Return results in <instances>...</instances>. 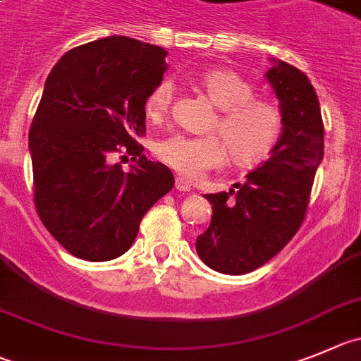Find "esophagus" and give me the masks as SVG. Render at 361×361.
Here are the masks:
<instances>
[{
    "label": "esophagus",
    "instance_id": "34e87169",
    "mask_svg": "<svg viewBox=\"0 0 361 361\" xmlns=\"http://www.w3.org/2000/svg\"><path fill=\"white\" fill-rule=\"evenodd\" d=\"M176 190L180 192H190V183L183 178H176Z\"/></svg>",
    "mask_w": 361,
    "mask_h": 361
}]
</instances>
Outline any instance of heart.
<instances>
[{
  "label": "heart",
  "instance_id": "heart-1",
  "mask_svg": "<svg viewBox=\"0 0 361 361\" xmlns=\"http://www.w3.org/2000/svg\"><path fill=\"white\" fill-rule=\"evenodd\" d=\"M197 85L219 109L208 137L171 135L154 146L158 160L180 176L196 180L228 160V143L235 164L252 167L274 153L283 131V117L272 101L255 96V85L231 69H210L197 78ZM174 83L164 78L146 99L149 119L161 121L171 110ZM227 142L224 143V140Z\"/></svg>",
  "mask_w": 361,
  "mask_h": 361
}]
</instances>
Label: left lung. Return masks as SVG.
<instances>
[{
	"label": "left lung",
	"instance_id": "left-lung-1",
	"mask_svg": "<svg viewBox=\"0 0 361 361\" xmlns=\"http://www.w3.org/2000/svg\"><path fill=\"white\" fill-rule=\"evenodd\" d=\"M267 80L279 99L283 133L267 161L235 190L207 194L212 222L196 240L201 260L240 276L267 264L292 240L308 210L324 154V124L315 89L298 67L278 60Z\"/></svg>",
	"mask_w": 361,
	"mask_h": 361
}]
</instances>
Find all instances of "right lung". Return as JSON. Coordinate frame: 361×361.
Returning a JSON list of instances; mask_svg holds the SVG:
<instances>
[{"mask_svg": "<svg viewBox=\"0 0 361 361\" xmlns=\"http://www.w3.org/2000/svg\"><path fill=\"white\" fill-rule=\"evenodd\" d=\"M165 55L130 37H104L69 49L46 80L28 135L33 203L76 258L121 257L144 214L173 188L169 167L147 160L135 140L146 133V99L164 78ZM114 154L137 165L124 173L109 161Z\"/></svg>", "mask_w": 361, "mask_h": 361, "instance_id": "obj_1", "label": "right lung"}]
</instances>
